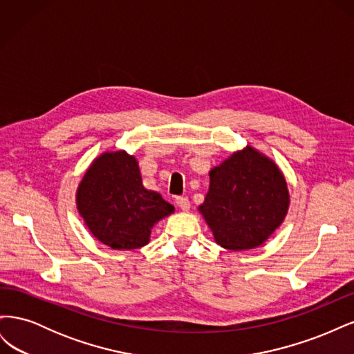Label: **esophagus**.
Segmentation results:
<instances>
[{"label": "esophagus", "instance_id": "1", "mask_svg": "<svg viewBox=\"0 0 354 354\" xmlns=\"http://www.w3.org/2000/svg\"><path fill=\"white\" fill-rule=\"evenodd\" d=\"M176 203L180 207L181 211H189V208H190V202H189V199L185 198V196L176 198Z\"/></svg>", "mask_w": 354, "mask_h": 354}]
</instances>
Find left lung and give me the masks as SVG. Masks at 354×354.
I'll return each instance as SVG.
<instances>
[{
  "instance_id": "left-lung-1",
  "label": "left lung",
  "mask_w": 354,
  "mask_h": 354,
  "mask_svg": "<svg viewBox=\"0 0 354 354\" xmlns=\"http://www.w3.org/2000/svg\"><path fill=\"white\" fill-rule=\"evenodd\" d=\"M289 202L281 168L248 145L211 168L208 194L198 209L220 246L246 251L272 236L283 223Z\"/></svg>"
}]
</instances>
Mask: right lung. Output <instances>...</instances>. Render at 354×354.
Returning a JSON list of instances; mask_svg holds the SVG:
<instances>
[{"instance_id": "right-lung-1", "label": "right lung", "mask_w": 354, "mask_h": 354, "mask_svg": "<svg viewBox=\"0 0 354 354\" xmlns=\"http://www.w3.org/2000/svg\"><path fill=\"white\" fill-rule=\"evenodd\" d=\"M75 201L93 236L120 251L147 245L155 224L174 212L158 192L143 186L136 156L125 151H106L94 158Z\"/></svg>"}]
</instances>
